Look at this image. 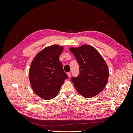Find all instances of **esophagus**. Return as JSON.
<instances>
[{"label": "esophagus", "mask_w": 133, "mask_h": 133, "mask_svg": "<svg viewBox=\"0 0 133 133\" xmlns=\"http://www.w3.org/2000/svg\"><path fill=\"white\" fill-rule=\"evenodd\" d=\"M67 75H68V77H70L71 76V72H68V73H67Z\"/></svg>", "instance_id": "34e87169"}]
</instances>
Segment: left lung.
<instances>
[{"instance_id": "8db88e82", "label": "left lung", "mask_w": 133, "mask_h": 133, "mask_svg": "<svg viewBox=\"0 0 133 133\" xmlns=\"http://www.w3.org/2000/svg\"><path fill=\"white\" fill-rule=\"evenodd\" d=\"M70 50L79 65V75L71 77L76 89L86 98L96 96L104 89L108 82L109 70L105 62L90 45L71 48Z\"/></svg>"}]
</instances>
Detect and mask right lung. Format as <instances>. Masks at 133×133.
Wrapping results in <instances>:
<instances>
[{"label": "right lung", "instance_id": "obj_1", "mask_svg": "<svg viewBox=\"0 0 133 133\" xmlns=\"http://www.w3.org/2000/svg\"><path fill=\"white\" fill-rule=\"evenodd\" d=\"M63 50V47L57 45L44 48L31 64V85L37 95L44 99L55 97L65 79L68 78L59 59Z\"/></svg>", "mask_w": 133, "mask_h": 133}]
</instances>
